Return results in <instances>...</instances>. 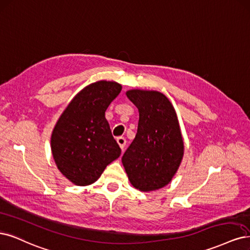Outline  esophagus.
<instances>
[{"label":"esophagus","instance_id":"1","mask_svg":"<svg viewBox=\"0 0 250 250\" xmlns=\"http://www.w3.org/2000/svg\"><path fill=\"white\" fill-rule=\"evenodd\" d=\"M117 143L120 146V148L123 150L124 147H125V145H126V140L122 136H119V137H117Z\"/></svg>","mask_w":250,"mask_h":250}]
</instances>
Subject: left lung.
I'll return each mask as SVG.
<instances>
[{
    "mask_svg": "<svg viewBox=\"0 0 250 250\" xmlns=\"http://www.w3.org/2000/svg\"><path fill=\"white\" fill-rule=\"evenodd\" d=\"M126 95L139 109V126L122 157L123 167L134 188L158 190L173 180L184 155L176 110L158 91L133 89Z\"/></svg>",
    "mask_w": 250,
    "mask_h": 250,
    "instance_id": "left-lung-1",
    "label": "left lung"
}]
</instances>
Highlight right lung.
Masks as SVG:
<instances>
[{
  "label": "right lung",
  "instance_id": "obj_1",
  "mask_svg": "<svg viewBox=\"0 0 250 250\" xmlns=\"http://www.w3.org/2000/svg\"><path fill=\"white\" fill-rule=\"evenodd\" d=\"M121 90L116 82L88 84L73 97L55 125L51 154L58 169L74 185L96 182L121 154L105 119V110Z\"/></svg>",
  "mask_w": 250,
  "mask_h": 250
}]
</instances>
